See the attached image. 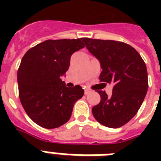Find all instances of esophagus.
Here are the masks:
<instances>
[{
    "label": "esophagus",
    "mask_w": 161,
    "mask_h": 161,
    "mask_svg": "<svg viewBox=\"0 0 161 161\" xmlns=\"http://www.w3.org/2000/svg\"><path fill=\"white\" fill-rule=\"evenodd\" d=\"M91 92H92V91H91L90 89H88V88H85V89H84V94H85V95H88V94H89Z\"/></svg>",
    "instance_id": "obj_1"
}]
</instances>
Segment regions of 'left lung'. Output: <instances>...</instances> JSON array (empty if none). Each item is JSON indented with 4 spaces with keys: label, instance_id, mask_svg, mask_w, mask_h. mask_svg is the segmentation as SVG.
<instances>
[{
    "label": "left lung",
    "instance_id": "obj_1",
    "mask_svg": "<svg viewBox=\"0 0 161 161\" xmlns=\"http://www.w3.org/2000/svg\"><path fill=\"white\" fill-rule=\"evenodd\" d=\"M83 42L100 62L101 82L114 83L110 97L97 91L101 101L92 108L93 115L106 127H121L137 114L147 93L146 65L139 53L125 42L87 37Z\"/></svg>",
    "mask_w": 161,
    "mask_h": 161
}]
</instances>
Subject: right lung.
<instances>
[{
	"label": "right lung",
	"instance_id": "1",
	"mask_svg": "<svg viewBox=\"0 0 161 161\" xmlns=\"http://www.w3.org/2000/svg\"><path fill=\"white\" fill-rule=\"evenodd\" d=\"M84 47L83 38L47 40L26 52L17 71L19 98L31 119L45 129L69 120L74 103L83 97L81 86L68 88L61 76L73 53Z\"/></svg>",
	"mask_w": 161,
	"mask_h": 161
}]
</instances>
